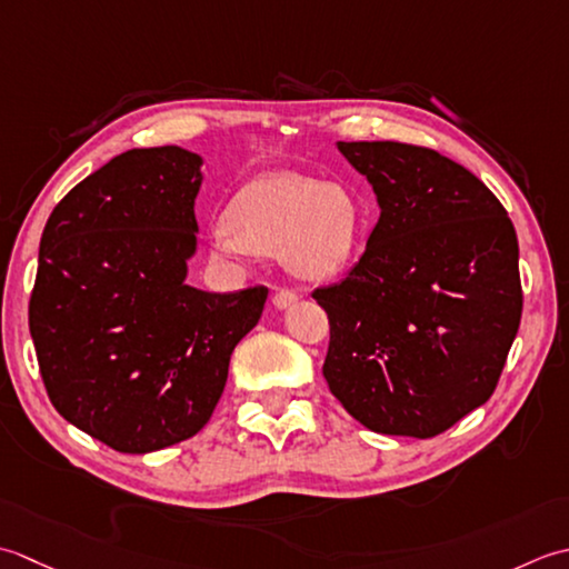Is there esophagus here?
Masks as SVG:
<instances>
[{
    "label": "esophagus",
    "instance_id": "esophagus-1",
    "mask_svg": "<svg viewBox=\"0 0 569 569\" xmlns=\"http://www.w3.org/2000/svg\"><path fill=\"white\" fill-rule=\"evenodd\" d=\"M297 299L299 297H297V292H292V289H277L274 297H272V305L277 309H287V307H292Z\"/></svg>",
    "mask_w": 569,
    "mask_h": 569
}]
</instances>
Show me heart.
I'll use <instances>...</instances> for the list:
<instances>
[{
	"mask_svg": "<svg viewBox=\"0 0 569 569\" xmlns=\"http://www.w3.org/2000/svg\"><path fill=\"white\" fill-rule=\"evenodd\" d=\"M363 216L353 196L299 173H270L248 183L230 208V223L211 230L216 258L284 254L292 272L327 280L351 264Z\"/></svg>",
	"mask_w": 569,
	"mask_h": 569,
	"instance_id": "b5f03b06",
	"label": "heart"
}]
</instances>
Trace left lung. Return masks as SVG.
Returning <instances> with one entry per match:
<instances>
[{"label":"left lung","instance_id":"1","mask_svg":"<svg viewBox=\"0 0 569 569\" xmlns=\"http://www.w3.org/2000/svg\"><path fill=\"white\" fill-rule=\"evenodd\" d=\"M380 218L339 284L323 378L368 430L427 439L493 396L523 311L518 238L469 169L402 142H339Z\"/></svg>","mask_w":569,"mask_h":569}]
</instances>
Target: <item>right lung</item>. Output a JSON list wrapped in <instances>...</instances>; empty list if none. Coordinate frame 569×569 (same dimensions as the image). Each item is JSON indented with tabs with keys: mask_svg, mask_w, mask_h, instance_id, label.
I'll list each match as a JSON object with an SVG mask.
<instances>
[{
	"mask_svg": "<svg viewBox=\"0 0 569 569\" xmlns=\"http://www.w3.org/2000/svg\"><path fill=\"white\" fill-rule=\"evenodd\" d=\"M201 164L181 147L130 149L68 191L41 236L29 331L46 392L124 455L203 430L268 299L187 284Z\"/></svg>",
	"mask_w": 569,
	"mask_h": 569,
	"instance_id": "add662e5",
	"label": "right lung"
}]
</instances>
